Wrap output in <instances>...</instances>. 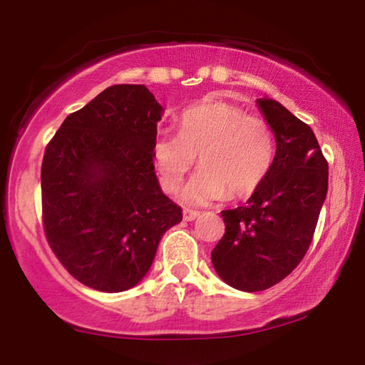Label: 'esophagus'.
Returning <instances> with one entry per match:
<instances>
[{
  "label": "esophagus",
  "instance_id": "34e87169",
  "mask_svg": "<svg viewBox=\"0 0 365 365\" xmlns=\"http://www.w3.org/2000/svg\"><path fill=\"white\" fill-rule=\"evenodd\" d=\"M198 212H195V210H188V208H185L183 210V220L185 222H193L195 218L198 217Z\"/></svg>",
  "mask_w": 365,
  "mask_h": 365
}]
</instances>
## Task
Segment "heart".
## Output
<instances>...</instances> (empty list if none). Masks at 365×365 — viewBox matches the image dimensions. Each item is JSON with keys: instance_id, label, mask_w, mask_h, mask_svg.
<instances>
[{"instance_id": "1", "label": "heart", "mask_w": 365, "mask_h": 365, "mask_svg": "<svg viewBox=\"0 0 365 365\" xmlns=\"http://www.w3.org/2000/svg\"><path fill=\"white\" fill-rule=\"evenodd\" d=\"M197 157L202 170L183 190L185 202L248 197L273 165V132L263 119L232 102L207 99L182 112L178 133L160 132L153 142L152 160L160 187L175 192Z\"/></svg>"}]
</instances>
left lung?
I'll return each instance as SVG.
<instances>
[{"mask_svg": "<svg viewBox=\"0 0 365 365\" xmlns=\"http://www.w3.org/2000/svg\"><path fill=\"white\" fill-rule=\"evenodd\" d=\"M258 106L276 137L273 165L246 205L223 210L225 235L212 251L220 278L246 292L278 284L301 263L329 177L311 127L273 99H258Z\"/></svg>", "mask_w": 365, "mask_h": 365, "instance_id": "left-lung-1", "label": "left lung"}]
</instances>
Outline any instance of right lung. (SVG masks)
Returning a JSON list of instances; mask_svg holds the SVG:
<instances>
[{
  "mask_svg": "<svg viewBox=\"0 0 365 365\" xmlns=\"http://www.w3.org/2000/svg\"><path fill=\"white\" fill-rule=\"evenodd\" d=\"M160 117L162 106L145 86H110L66 117L46 145V240L68 273L92 289L135 286L163 233L182 222L152 160Z\"/></svg>",
  "mask_w": 365,
  "mask_h": 365,
  "instance_id": "1",
  "label": "right lung"
}]
</instances>
